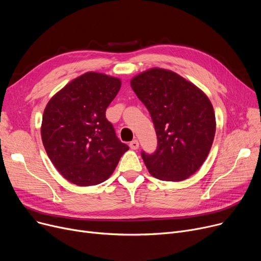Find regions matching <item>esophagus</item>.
Wrapping results in <instances>:
<instances>
[{
	"label": "esophagus",
	"instance_id": "1",
	"mask_svg": "<svg viewBox=\"0 0 261 261\" xmlns=\"http://www.w3.org/2000/svg\"><path fill=\"white\" fill-rule=\"evenodd\" d=\"M129 146H130V148H131V149L136 150V149H139V147H140V143H139V141H138V140H133L132 142H130Z\"/></svg>",
	"mask_w": 261,
	"mask_h": 261
}]
</instances>
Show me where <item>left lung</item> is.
Segmentation results:
<instances>
[{
    "label": "left lung",
    "instance_id": "obj_1",
    "mask_svg": "<svg viewBox=\"0 0 261 261\" xmlns=\"http://www.w3.org/2000/svg\"><path fill=\"white\" fill-rule=\"evenodd\" d=\"M131 88L146 106L156 133L155 151L141 152L149 172L172 182L193 175L206 160L215 138L216 118L207 96L162 68L135 76Z\"/></svg>",
    "mask_w": 261,
    "mask_h": 261
}]
</instances>
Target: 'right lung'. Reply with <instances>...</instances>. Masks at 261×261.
Wrapping results in <instances>:
<instances>
[{
	"label": "right lung",
	"mask_w": 261,
	"mask_h": 261,
	"mask_svg": "<svg viewBox=\"0 0 261 261\" xmlns=\"http://www.w3.org/2000/svg\"><path fill=\"white\" fill-rule=\"evenodd\" d=\"M120 86L118 78L89 72L48 101L41 136L49 160L68 182L78 186L105 182L129 149L106 118Z\"/></svg>",
	"instance_id": "right-lung-1"
}]
</instances>
